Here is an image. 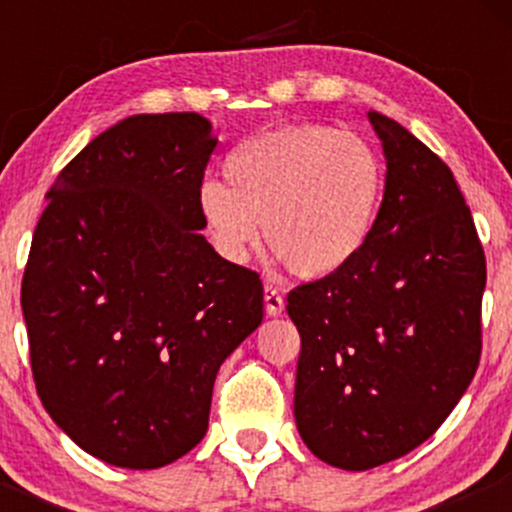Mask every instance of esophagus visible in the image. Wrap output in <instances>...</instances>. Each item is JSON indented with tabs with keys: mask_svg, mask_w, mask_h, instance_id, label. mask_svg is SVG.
I'll use <instances>...</instances> for the list:
<instances>
[{
	"mask_svg": "<svg viewBox=\"0 0 512 512\" xmlns=\"http://www.w3.org/2000/svg\"><path fill=\"white\" fill-rule=\"evenodd\" d=\"M264 310H267L269 317H276L284 313V296H281L279 289L274 284L264 286Z\"/></svg>",
	"mask_w": 512,
	"mask_h": 512,
	"instance_id": "obj_1",
	"label": "esophagus"
}]
</instances>
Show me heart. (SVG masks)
Returning <instances> with one entry per match:
<instances>
[{"instance_id": "heart-1", "label": "heart", "mask_w": 512, "mask_h": 512, "mask_svg": "<svg viewBox=\"0 0 512 512\" xmlns=\"http://www.w3.org/2000/svg\"><path fill=\"white\" fill-rule=\"evenodd\" d=\"M204 180L197 211L219 255L245 262L262 236L298 276L351 267L370 243L385 195V166L358 134L320 125L243 139Z\"/></svg>"}]
</instances>
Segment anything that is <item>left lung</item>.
<instances>
[{
  "label": "left lung",
  "mask_w": 512,
  "mask_h": 512,
  "mask_svg": "<svg viewBox=\"0 0 512 512\" xmlns=\"http://www.w3.org/2000/svg\"><path fill=\"white\" fill-rule=\"evenodd\" d=\"M385 195L361 257L289 293L301 334L293 414L315 457L366 472L419 448L457 407L481 356L486 260L450 168L368 110Z\"/></svg>",
  "instance_id": "1"
}]
</instances>
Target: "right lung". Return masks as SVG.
Instances as JSON below:
<instances>
[{"label":"right lung","mask_w":512,"mask_h":512,"mask_svg":"<svg viewBox=\"0 0 512 512\" xmlns=\"http://www.w3.org/2000/svg\"><path fill=\"white\" fill-rule=\"evenodd\" d=\"M219 139L197 113L132 115L48 192L21 284L35 387L88 455L166 467L209 428L221 363L262 322V281L202 236Z\"/></svg>","instance_id":"right-lung-1"}]
</instances>
